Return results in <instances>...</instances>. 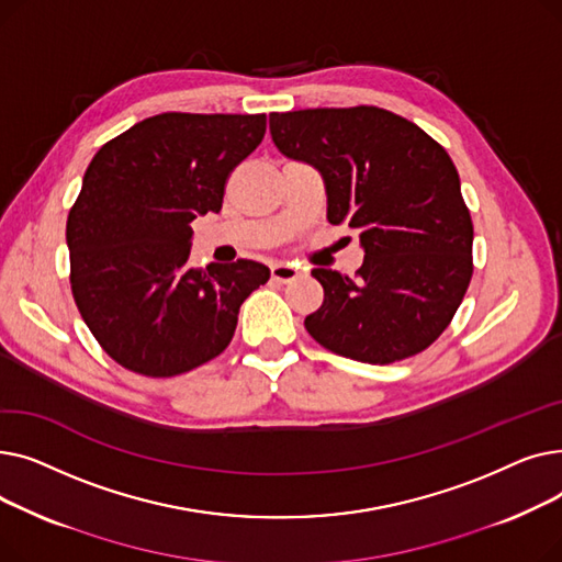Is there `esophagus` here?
Here are the masks:
<instances>
[{"mask_svg":"<svg viewBox=\"0 0 562 562\" xmlns=\"http://www.w3.org/2000/svg\"><path fill=\"white\" fill-rule=\"evenodd\" d=\"M301 276V269L293 263H273L271 266V278L276 282H291Z\"/></svg>","mask_w":562,"mask_h":562,"instance_id":"obj_1","label":"esophagus"}]
</instances>
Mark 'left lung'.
<instances>
[{"mask_svg": "<svg viewBox=\"0 0 562 562\" xmlns=\"http://www.w3.org/2000/svg\"><path fill=\"white\" fill-rule=\"evenodd\" d=\"M278 150L318 168L328 221L360 232L356 278L314 269L323 305L307 333L337 356L392 364L449 328L474 261L458 170L435 138L378 106L271 113Z\"/></svg>", "mask_w": 562, "mask_h": 562, "instance_id": "1", "label": "left lung"}]
</instances>
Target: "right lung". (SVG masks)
<instances>
[{
  "label": "right lung",
  "mask_w": 562,
  "mask_h": 562,
  "mask_svg": "<svg viewBox=\"0 0 562 562\" xmlns=\"http://www.w3.org/2000/svg\"><path fill=\"white\" fill-rule=\"evenodd\" d=\"M266 115L159 113L104 143L66 225L70 286L106 356L147 378L214 360L271 271L252 259L195 269L191 221L218 214L229 172Z\"/></svg>",
  "instance_id": "1"
}]
</instances>
